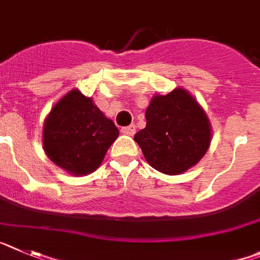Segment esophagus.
I'll list each match as a JSON object with an SVG mask.
<instances>
[{
    "label": "esophagus",
    "mask_w": 260,
    "mask_h": 260,
    "mask_svg": "<svg viewBox=\"0 0 260 260\" xmlns=\"http://www.w3.org/2000/svg\"><path fill=\"white\" fill-rule=\"evenodd\" d=\"M121 132L124 133V135L133 136L136 133V125L131 124V125H127V127H123V128H121Z\"/></svg>",
    "instance_id": "34e87169"
}]
</instances>
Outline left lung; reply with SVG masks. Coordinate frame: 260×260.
Masks as SVG:
<instances>
[{"label": "left lung", "mask_w": 260, "mask_h": 260, "mask_svg": "<svg viewBox=\"0 0 260 260\" xmlns=\"http://www.w3.org/2000/svg\"><path fill=\"white\" fill-rule=\"evenodd\" d=\"M146 127L135 135L147 163L166 175L197 165L211 142L210 120L193 95L176 88L155 94L145 113Z\"/></svg>", "instance_id": "8db88e82"}]
</instances>
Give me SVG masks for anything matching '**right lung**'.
<instances>
[{
  "instance_id": "obj_1",
  "label": "right lung",
  "mask_w": 260,
  "mask_h": 260,
  "mask_svg": "<svg viewBox=\"0 0 260 260\" xmlns=\"http://www.w3.org/2000/svg\"><path fill=\"white\" fill-rule=\"evenodd\" d=\"M119 129L93 100L72 89L54 105L44 123L43 145L51 162L84 176L97 170Z\"/></svg>"
}]
</instances>
